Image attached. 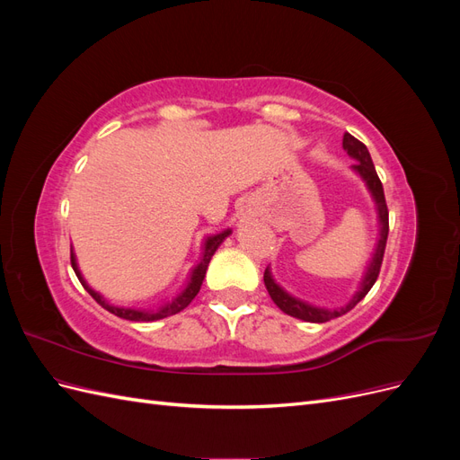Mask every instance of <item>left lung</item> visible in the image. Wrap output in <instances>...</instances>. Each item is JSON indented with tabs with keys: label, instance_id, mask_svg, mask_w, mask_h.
Instances as JSON below:
<instances>
[{
	"label": "left lung",
	"instance_id": "1",
	"mask_svg": "<svg viewBox=\"0 0 460 460\" xmlns=\"http://www.w3.org/2000/svg\"><path fill=\"white\" fill-rule=\"evenodd\" d=\"M343 149L349 153L353 159L358 161V163L353 164V169L367 180L368 190L372 191L376 203H378V213H380V222H382L380 243H378V249H376V255L372 259V264H370V269H368V272L365 276L363 286H360V289H358V294L349 303H347L345 307H341L338 311L318 309V307H313V305H307V303H303V301H299L296 297H291L289 294H286V291L272 280L269 269L264 270V286H267L272 301L286 314L301 318V320H307V323H326V320H332V318L345 314L347 311H351L355 305L368 294L370 288L374 286V282L378 280V274H380V269H382V261H384L387 232H389V213H387V203H385V196H384V186L380 182L378 174H376L374 163L370 159V153H368V149H367V146L363 142H358L355 136H351L349 132H345L343 134Z\"/></svg>",
	"mask_w": 460,
	"mask_h": 460
}]
</instances>
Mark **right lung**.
Here are the masks:
<instances>
[{"instance_id":"right-lung-1","label":"right lung","mask_w":460,"mask_h":460,"mask_svg":"<svg viewBox=\"0 0 460 460\" xmlns=\"http://www.w3.org/2000/svg\"><path fill=\"white\" fill-rule=\"evenodd\" d=\"M230 234V230H226V232H222V234H217V235H211V238L207 240V243H205V253H203V259H201V262L198 264L196 267V270H193V274H191V280H190V284H188V288L182 291V294H180L172 303H169V305H164V307H161L159 311H136V309H124V307H113V305H109L100 294H95V291L84 282V278L80 276V272H78V267H76V261H75V253L71 252V264H73V269H75V272H76V276H78V280H80V284L84 286V289L88 291V294L102 305L103 309H107L109 313H113L115 316H120V318H127V320H136V323H149V320H159V318H166V316H171V314H176V313H180L182 309H186L188 305L191 303V299L198 296V291H199V288H201V284H203V278H205V272H207V267H208V261H211V257L215 255V252H217V247L222 243V240L226 238V235Z\"/></svg>"}]
</instances>
